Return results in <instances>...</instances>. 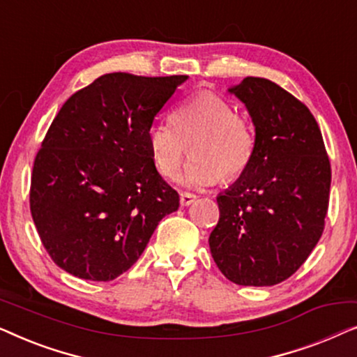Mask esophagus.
Here are the masks:
<instances>
[{
    "label": "esophagus",
    "instance_id": "obj_1",
    "mask_svg": "<svg viewBox=\"0 0 357 357\" xmlns=\"http://www.w3.org/2000/svg\"><path fill=\"white\" fill-rule=\"evenodd\" d=\"M195 199H197V195H193V193H180V204H182V206H190V204H192Z\"/></svg>",
    "mask_w": 357,
    "mask_h": 357
}]
</instances>
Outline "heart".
<instances>
[{"mask_svg":"<svg viewBox=\"0 0 357 357\" xmlns=\"http://www.w3.org/2000/svg\"><path fill=\"white\" fill-rule=\"evenodd\" d=\"M180 182L188 188H204L219 180H232L250 165L255 154V131L245 116L234 112L224 97L202 91L188 97L170 115L148 130L153 164L165 178L177 175L187 153Z\"/></svg>","mask_w":357,"mask_h":357,"instance_id":"heart-1","label":"heart"}]
</instances>
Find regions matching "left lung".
<instances>
[{
  "mask_svg": "<svg viewBox=\"0 0 357 357\" xmlns=\"http://www.w3.org/2000/svg\"><path fill=\"white\" fill-rule=\"evenodd\" d=\"M229 92L252 116L255 154L216 198L209 248L229 281L273 286L304 265L324 234L330 159L314 115L276 82L250 76Z\"/></svg>",
  "mask_w": 357,
  "mask_h": 357,
  "instance_id": "1",
  "label": "left lung"
}]
</instances>
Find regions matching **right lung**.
I'll list each match as a JSON object with an SVG mask.
<instances>
[{
    "label": "right lung",
    "instance_id": "1",
    "mask_svg": "<svg viewBox=\"0 0 357 357\" xmlns=\"http://www.w3.org/2000/svg\"><path fill=\"white\" fill-rule=\"evenodd\" d=\"M188 76L104 75L68 99L33 160L31 213L61 270L112 281L130 270L178 193L160 177L148 130Z\"/></svg>",
    "mask_w": 357,
    "mask_h": 357
}]
</instances>
